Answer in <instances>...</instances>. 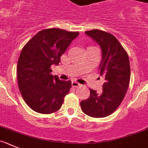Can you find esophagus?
<instances>
[{
    "label": "esophagus",
    "mask_w": 148,
    "mask_h": 148,
    "mask_svg": "<svg viewBox=\"0 0 148 148\" xmlns=\"http://www.w3.org/2000/svg\"><path fill=\"white\" fill-rule=\"evenodd\" d=\"M71 86H72L73 88H77V87H79V86H81L82 85H81V84H79V82H76V81H72V82H71Z\"/></svg>",
    "instance_id": "obj_1"
}]
</instances>
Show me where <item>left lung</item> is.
<instances>
[{"label": "left lung", "instance_id": "left-lung-1", "mask_svg": "<svg viewBox=\"0 0 148 148\" xmlns=\"http://www.w3.org/2000/svg\"><path fill=\"white\" fill-rule=\"evenodd\" d=\"M86 33L102 49V58L99 69L100 76L105 77L106 81L100 94L89 88L90 96L80 102V106L86 115L102 118L116 110L127 93L130 79V61L127 51L113 34L99 29Z\"/></svg>", "mask_w": 148, "mask_h": 148}]
</instances>
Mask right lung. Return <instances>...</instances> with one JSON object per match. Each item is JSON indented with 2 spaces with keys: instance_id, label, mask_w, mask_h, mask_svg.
I'll return each instance as SVG.
<instances>
[{
  "instance_id": "right-lung-1",
  "label": "right lung",
  "mask_w": 148,
  "mask_h": 148,
  "mask_svg": "<svg viewBox=\"0 0 148 148\" xmlns=\"http://www.w3.org/2000/svg\"><path fill=\"white\" fill-rule=\"evenodd\" d=\"M78 32L60 29L41 30L23 46L17 66L18 88L26 103L40 114L58 111L71 88L70 80L53 76L51 66L59 65Z\"/></svg>"
}]
</instances>
